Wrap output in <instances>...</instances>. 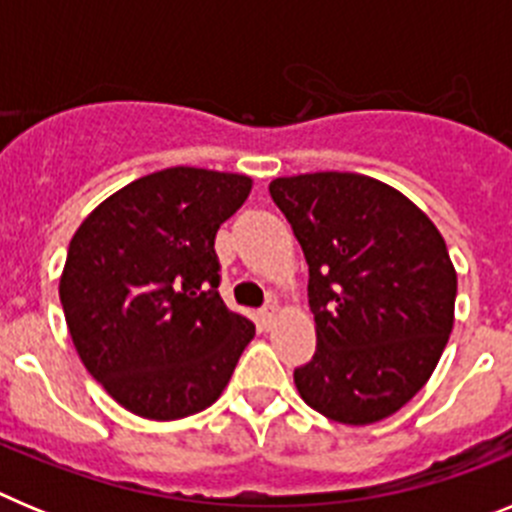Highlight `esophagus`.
Returning a JSON list of instances; mask_svg holds the SVG:
<instances>
[{
	"label": "esophagus",
	"instance_id": "obj_1",
	"mask_svg": "<svg viewBox=\"0 0 512 512\" xmlns=\"http://www.w3.org/2000/svg\"><path fill=\"white\" fill-rule=\"evenodd\" d=\"M274 315H277V307H274V305L261 307V310H259V323H261V328H269L271 320H274Z\"/></svg>",
	"mask_w": 512,
	"mask_h": 512
}]
</instances>
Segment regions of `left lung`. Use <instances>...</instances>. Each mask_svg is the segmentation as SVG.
Masks as SVG:
<instances>
[{
    "label": "left lung",
    "instance_id": "left-lung-1",
    "mask_svg": "<svg viewBox=\"0 0 512 512\" xmlns=\"http://www.w3.org/2000/svg\"><path fill=\"white\" fill-rule=\"evenodd\" d=\"M305 253L318 346L295 369L325 418L369 425L413 400L454 328L456 271L436 225L397 189L318 171L269 184Z\"/></svg>",
    "mask_w": 512,
    "mask_h": 512
}]
</instances>
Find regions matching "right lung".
<instances>
[{
	"instance_id": "obj_1",
	"label": "right lung",
	"mask_w": 512,
	"mask_h": 512,
	"mask_svg": "<svg viewBox=\"0 0 512 512\" xmlns=\"http://www.w3.org/2000/svg\"><path fill=\"white\" fill-rule=\"evenodd\" d=\"M251 179L156 171L122 187L79 225L63 266L69 333L87 372L140 418L176 420L220 397L256 328L217 292V228Z\"/></svg>"
}]
</instances>
